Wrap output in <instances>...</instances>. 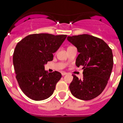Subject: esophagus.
<instances>
[{
  "label": "esophagus",
  "mask_w": 123,
  "mask_h": 123,
  "mask_svg": "<svg viewBox=\"0 0 123 123\" xmlns=\"http://www.w3.org/2000/svg\"><path fill=\"white\" fill-rule=\"evenodd\" d=\"M62 76H64V75H67V73H66V72H62Z\"/></svg>",
  "instance_id": "esophagus-1"
}]
</instances>
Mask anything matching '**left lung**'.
Instances as JSON below:
<instances>
[{
	"label": "left lung",
	"instance_id": "1",
	"mask_svg": "<svg viewBox=\"0 0 123 123\" xmlns=\"http://www.w3.org/2000/svg\"><path fill=\"white\" fill-rule=\"evenodd\" d=\"M79 54L75 64L84 69L83 79L73 75L69 85L71 93L77 98L90 100L100 95L107 85L113 66L112 50L103 40L84 34L68 36Z\"/></svg>",
	"mask_w": 123,
	"mask_h": 123
}]
</instances>
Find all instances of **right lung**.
Returning a JSON list of instances; mask_svg holds the SVG:
<instances>
[{
    "label": "right lung",
    "instance_id": "obj_1",
    "mask_svg": "<svg viewBox=\"0 0 123 123\" xmlns=\"http://www.w3.org/2000/svg\"><path fill=\"white\" fill-rule=\"evenodd\" d=\"M66 37L65 35L33 34L17 43L13 56L16 79L22 92L30 98L40 101L53 95L62 75L57 71L48 73L44 65L53 61V53Z\"/></svg>",
    "mask_w": 123,
    "mask_h": 123
}]
</instances>
